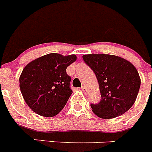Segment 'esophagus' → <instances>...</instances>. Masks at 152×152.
Wrapping results in <instances>:
<instances>
[{"label": "esophagus", "mask_w": 152, "mask_h": 152, "mask_svg": "<svg viewBox=\"0 0 152 152\" xmlns=\"http://www.w3.org/2000/svg\"><path fill=\"white\" fill-rule=\"evenodd\" d=\"M82 91H83L84 93H86V92L88 91V89H87V88L86 87V86H83V87H82Z\"/></svg>", "instance_id": "34e87169"}]
</instances>
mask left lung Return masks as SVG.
I'll list each match as a JSON object with an SVG mask.
<instances>
[{"label":"left lung","mask_w":152,"mask_h":152,"mask_svg":"<svg viewBox=\"0 0 152 152\" xmlns=\"http://www.w3.org/2000/svg\"><path fill=\"white\" fill-rule=\"evenodd\" d=\"M83 58L95 73L101 99L91 104L101 118H113L129 110L135 102L141 80L135 66L125 59L112 55L90 54Z\"/></svg>","instance_id":"obj_1"}]
</instances>
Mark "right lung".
<instances>
[{
    "label": "right lung",
    "instance_id": "obj_1",
    "mask_svg": "<svg viewBox=\"0 0 152 152\" xmlns=\"http://www.w3.org/2000/svg\"><path fill=\"white\" fill-rule=\"evenodd\" d=\"M76 60L75 55L51 53L26 65L19 78L21 92L28 106L44 117L58 114L72 94L71 77L66 69Z\"/></svg>",
    "mask_w": 152,
    "mask_h": 152
}]
</instances>
